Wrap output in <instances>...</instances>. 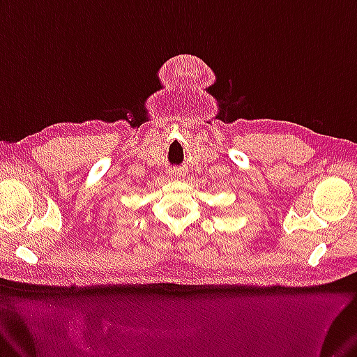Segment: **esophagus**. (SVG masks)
I'll return each instance as SVG.
<instances>
[{"instance_id":"34e87169","label":"esophagus","mask_w":357,"mask_h":357,"mask_svg":"<svg viewBox=\"0 0 357 357\" xmlns=\"http://www.w3.org/2000/svg\"><path fill=\"white\" fill-rule=\"evenodd\" d=\"M181 175H182V173H179V172H173L172 175H170V178H178V176H181Z\"/></svg>"}]
</instances>
